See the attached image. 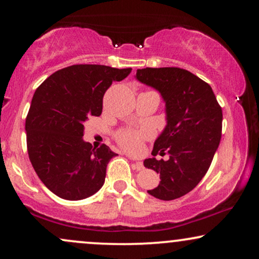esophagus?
<instances>
[{
  "mask_svg": "<svg viewBox=\"0 0 259 259\" xmlns=\"http://www.w3.org/2000/svg\"><path fill=\"white\" fill-rule=\"evenodd\" d=\"M132 167H133L134 169H137V171H141V169L144 168V165H143V162H141V161H134V160H133Z\"/></svg>",
  "mask_w": 259,
  "mask_h": 259,
  "instance_id": "esophagus-1",
  "label": "esophagus"
}]
</instances>
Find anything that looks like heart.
Returning <instances> with one entry per match:
<instances>
[{
	"instance_id": "1",
	"label": "heart",
	"mask_w": 259,
	"mask_h": 259,
	"mask_svg": "<svg viewBox=\"0 0 259 259\" xmlns=\"http://www.w3.org/2000/svg\"><path fill=\"white\" fill-rule=\"evenodd\" d=\"M147 132H140L136 130H122L116 134V140L127 151L140 150L143 139L147 136Z\"/></svg>"
}]
</instances>
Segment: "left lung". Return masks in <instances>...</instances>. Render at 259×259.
<instances>
[{
    "instance_id": "left-lung-1",
    "label": "left lung",
    "mask_w": 259,
    "mask_h": 259,
    "mask_svg": "<svg viewBox=\"0 0 259 259\" xmlns=\"http://www.w3.org/2000/svg\"><path fill=\"white\" fill-rule=\"evenodd\" d=\"M136 79L154 88L165 102L166 126L154 141L153 157L145 167L160 176L147 192L173 200L189 193L206 175L222 138L223 113L211 86L189 70L177 67L138 69ZM167 154V161L155 155Z\"/></svg>"
}]
</instances>
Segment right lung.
I'll return each instance as SVG.
<instances>
[{
    "mask_svg": "<svg viewBox=\"0 0 259 259\" xmlns=\"http://www.w3.org/2000/svg\"><path fill=\"white\" fill-rule=\"evenodd\" d=\"M131 70L74 65L53 73L35 91L26 119L28 154L41 182L62 199H84L104 185L107 164L118 154L84 141L83 123L101 114L106 91Z\"/></svg>",
    "mask_w": 259,
    "mask_h": 259,
    "instance_id": "obj_1",
    "label": "right lung"
}]
</instances>
